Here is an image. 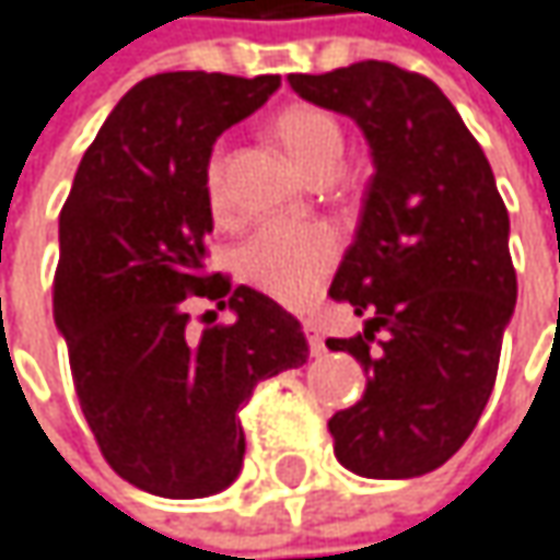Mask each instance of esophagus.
Listing matches in <instances>:
<instances>
[{
    "label": "esophagus",
    "instance_id": "1",
    "mask_svg": "<svg viewBox=\"0 0 560 560\" xmlns=\"http://www.w3.org/2000/svg\"><path fill=\"white\" fill-rule=\"evenodd\" d=\"M304 332H307V346H311V354H323L326 351V342H323V336H319V329H316V323H304Z\"/></svg>",
    "mask_w": 560,
    "mask_h": 560
}]
</instances>
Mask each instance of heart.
Here are the masks:
<instances>
[{"label":"heart","mask_w":560,"mask_h":560,"mask_svg":"<svg viewBox=\"0 0 560 560\" xmlns=\"http://www.w3.org/2000/svg\"><path fill=\"white\" fill-rule=\"evenodd\" d=\"M272 136L291 161L311 177L329 180L346 154V129L316 104H288L272 119ZM206 196L214 214L228 209L224 151L214 149L206 164ZM339 256V237L326 224L272 221L259 228L241 249V272L281 304H304L326 279Z\"/></svg>","instance_id":"heart-1"}]
</instances>
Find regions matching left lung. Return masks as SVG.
I'll return each mask as SVG.
<instances>
[{"instance_id":"left-lung-1","label":"left lung","mask_w":560,"mask_h":560,"mask_svg":"<svg viewBox=\"0 0 560 560\" xmlns=\"http://www.w3.org/2000/svg\"><path fill=\"white\" fill-rule=\"evenodd\" d=\"M288 82L351 116L374 158L329 288L364 329L326 346L368 374L364 396L329 418L336 459L364 478L434 472L485 411L516 307L510 218L491 164L444 91L418 72L368 59Z\"/></svg>"}]
</instances>
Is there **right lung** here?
Returning <instances> with one entry per match:
<instances>
[{
  "label": "right lung",
  "instance_id": "add662e5",
  "mask_svg": "<svg viewBox=\"0 0 560 560\" xmlns=\"http://www.w3.org/2000/svg\"><path fill=\"white\" fill-rule=\"evenodd\" d=\"M279 84L221 72L142 79L84 151L59 214L52 316L79 402L110 469L158 498H209L241 476L237 411L259 380L311 354L272 298L206 276L214 139ZM189 296L218 300L235 319L196 334Z\"/></svg>",
  "mask_w": 560,
  "mask_h": 560
}]
</instances>
